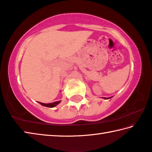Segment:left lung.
<instances>
[{"instance_id": "obj_1", "label": "left lung", "mask_w": 152, "mask_h": 152, "mask_svg": "<svg viewBox=\"0 0 152 152\" xmlns=\"http://www.w3.org/2000/svg\"><path fill=\"white\" fill-rule=\"evenodd\" d=\"M112 97H110V98H104V99H109V98H111Z\"/></svg>"}]
</instances>
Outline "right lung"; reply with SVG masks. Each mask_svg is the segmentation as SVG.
<instances>
[{"instance_id":"right-lung-1","label":"right lung","mask_w":152,"mask_h":152,"mask_svg":"<svg viewBox=\"0 0 152 152\" xmlns=\"http://www.w3.org/2000/svg\"><path fill=\"white\" fill-rule=\"evenodd\" d=\"M60 102L61 101H57V102H53V103H49V104H45V103H42V102H38V103L40 104L43 106H46L48 107H54L56 106H57V105L59 103H60Z\"/></svg>"}]
</instances>
